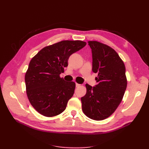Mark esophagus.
<instances>
[{
  "instance_id": "1",
  "label": "esophagus",
  "mask_w": 149,
  "mask_h": 149,
  "mask_svg": "<svg viewBox=\"0 0 149 149\" xmlns=\"http://www.w3.org/2000/svg\"><path fill=\"white\" fill-rule=\"evenodd\" d=\"M80 85H81V84H78V83H76V87H79Z\"/></svg>"
}]
</instances>
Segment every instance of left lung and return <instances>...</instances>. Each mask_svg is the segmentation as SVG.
<instances>
[{"label": "left lung", "instance_id": "1", "mask_svg": "<svg viewBox=\"0 0 149 149\" xmlns=\"http://www.w3.org/2000/svg\"><path fill=\"white\" fill-rule=\"evenodd\" d=\"M88 45L97 84H86V94L81 98L82 110L89 118L101 120L114 113L123 100L127 83L125 68L114 49L96 41H89Z\"/></svg>", "mask_w": 149, "mask_h": 149}]
</instances>
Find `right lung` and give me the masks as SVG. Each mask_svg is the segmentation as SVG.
Wrapping results in <instances>:
<instances>
[{
    "mask_svg": "<svg viewBox=\"0 0 149 149\" xmlns=\"http://www.w3.org/2000/svg\"><path fill=\"white\" fill-rule=\"evenodd\" d=\"M86 43L80 40H65L42 49L31 60L25 81L30 104L46 117L63 112L73 96L75 83L60 77L68 66L72 54L83 48Z\"/></svg>",
    "mask_w": 149,
    "mask_h": 149,
    "instance_id": "obj_1",
    "label": "right lung"
}]
</instances>
